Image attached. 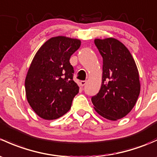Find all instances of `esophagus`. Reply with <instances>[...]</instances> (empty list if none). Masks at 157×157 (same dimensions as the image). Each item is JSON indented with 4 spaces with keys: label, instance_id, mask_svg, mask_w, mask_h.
I'll list each match as a JSON object with an SVG mask.
<instances>
[{
    "label": "esophagus",
    "instance_id": "obj_1",
    "mask_svg": "<svg viewBox=\"0 0 157 157\" xmlns=\"http://www.w3.org/2000/svg\"><path fill=\"white\" fill-rule=\"evenodd\" d=\"M80 84L81 86H84L86 84V80H82V81L80 82Z\"/></svg>",
    "mask_w": 157,
    "mask_h": 157
}]
</instances>
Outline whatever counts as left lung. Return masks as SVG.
<instances>
[{
	"instance_id": "1",
	"label": "left lung",
	"mask_w": 157,
	"mask_h": 157,
	"mask_svg": "<svg viewBox=\"0 0 157 157\" xmlns=\"http://www.w3.org/2000/svg\"><path fill=\"white\" fill-rule=\"evenodd\" d=\"M103 59L99 92L92 97L94 108L101 117L117 120L126 116L140 93L138 68L128 49L114 38L94 40Z\"/></svg>"
}]
</instances>
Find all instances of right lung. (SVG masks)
<instances>
[{
    "mask_svg": "<svg viewBox=\"0 0 157 157\" xmlns=\"http://www.w3.org/2000/svg\"><path fill=\"white\" fill-rule=\"evenodd\" d=\"M80 40L59 36L47 40L33 59L25 78L27 100L44 120H56L71 107L79 87L74 81L70 58Z\"/></svg>",
    "mask_w": 157,
    "mask_h": 157,
    "instance_id": "1",
    "label": "right lung"
}]
</instances>
